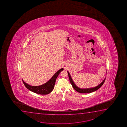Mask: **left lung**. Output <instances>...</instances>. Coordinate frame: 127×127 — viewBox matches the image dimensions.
Here are the masks:
<instances>
[{"instance_id":"8db88e82","label":"left lung","mask_w":127,"mask_h":127,"mask_svg":"<svg viewBox=\"0 0 127 127\" xmlns=\"http://www.w3.org/2000/svg\"><path fill=\"white\" fill-rule=\"evenodd\" d=\"M67 73H68V75L69 80L70 81V83L71 84L72 86L73 87V88L76 91H77V92L80 93H82V94L90 93L93 92H94V91H97V90H98L102 85H103V84L104 83V81L105 80V78L104 80L103 81V82H101V83H100L99 85H98L96 87H94V88H86V89H81V88H78V87L76 86V85L73 82V81L72 79L70 74V73H69L68 71H67Z\"/></svg>"}]
</instances>
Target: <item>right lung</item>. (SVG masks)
<instances>
[{
  "instance_id": "add662e5",
  "label": "right lung",
  "mask_w": 127,
  "mask_h": 127,
  "mask_svg": "<svg viewBox=\"0 0 127 127\" xmlns=\"http://www.w3.org/2000/svg\"><path fill=\"white\" fill-rule=\"evenodd\" d=\"M63 70V68L60 69V70L57 71L54 74L52 77L51 78L48 82L40 86H33L29 85L28 84L26 83L23 80V82L25 86L26 87V88L31 91H32L33 92L36 93L37 94L46 95V94H49L52 91L55 84L56 80L57 77L58 76L60 72Z\"/></svg>"
}]
</instances>
